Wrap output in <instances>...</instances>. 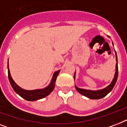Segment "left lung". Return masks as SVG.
<instances>
[{
	"mask_svg": "<svg viewBox=\"0 0 127 127\" xmlns=\"http://www.w3.org/2000/svg\"><path fill=\"white\" fill-rule=\"evenodd\" d=\"M115 52V58H116V66H115V72L114 77L113 79L110 83V84H109L108 86L104 88L101 89V90H86V89L80 88L78 87H77L75 85V88L76 89V90L81 94L82 95H83L84 96L87 97L88 98L92 99H99L103 97H104L105 96H106L112 90L113 87L115 86V85L116 84L117 80V77H118V64H117V56L116 51ZM76 78V71L74 72V79L75 81Z\"/></svg>",
	"mask_w": 127,
	"mask_h": 127,
	"instance_id": "1",
	"label": "left lung"
}]
</instances>
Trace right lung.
<instances>
[{"label":"right lung","mask_w":127,"mask_h":127,"mask_svg":"<svg viewBox=\"0 0 127 127\" xmlns=\"http://www.w3.org/2000/svg\"><path fill=\"white\" fill-rule=\"evenodd\" d=\"M61 70H59L57 71L54 72L52 79L50 82L49 84L47 86L45 87L44 88L41 89H36V90H24V89L20 87L17 84L12 78L11 76L10 72L9 69V65H8V79L10 81L11 86L14 89V90L16 92V94L21 96L22 98L25 99L27 101H33L38 100L41 99L46 96H47L48 95H49L51 93L53 92V90L55 88V82L57 80V77L59 75Z\"/></svg>","instance_id":"1"}]
</instances>
